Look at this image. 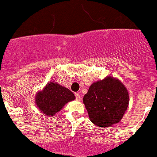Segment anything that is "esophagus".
<instances>
[{
	"instance_id": "obj_1",
	"label": "esophagus",
	"mask_w": 157,
	"mask_h": 157,
	"mask_svg": "<svg viewBox=\"0 0 157 157\" xmlns=\"http://www.w3.org/2000/svg\"><path fill=\"white\" fill-rule=\"evenodd\" d=\"M75 96H76V99L77 101H80V99H81V98H80V95L78 93V92H76Z\"/></svg>"
}]
</instances>
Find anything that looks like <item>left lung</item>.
<instances>
[{
  "label": "left lung",
  "instance_id": "1",
  "mask_svg": "<svg viewBox=\"0 0 157 157\" xmlns=\"http://www.w3.org/2000/svg\"><path fill=\"white\" fill-rule=\"evenodd\" d=\"M83 101L92 123L105 128L122 120L129 103V96L119 79L108 76L90 86Z\"/></svg>",
  "mask_w": 157,
  "mask_h": 157
}]
</instances>
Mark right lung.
Wrapping results in <instances>:
<instances>
[{
    "instance_id": "add662e5",
    "label": "right lung",
    "mask_w": 157,
    "mask_h": 157,
    "mask_svg": "<svg viewBox=\"0 0 157 157\" xmlns=\"http://www.w3.org/2000/svg\"><path fill=\"white\" fill-rule=\"evenodd\" d=\"M75 99L74 93L60 84L50 80L35 95V104L42 113L52 117L69 101Z\"/></svg>"
}]
</instances>
